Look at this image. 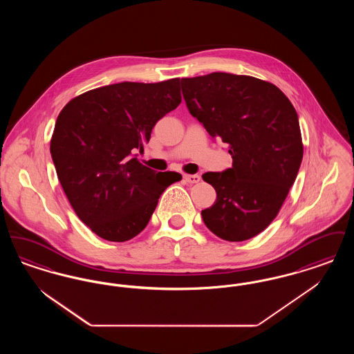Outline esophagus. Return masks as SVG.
Wrapping results in <instances>:
<instances>
[{"label":"esophagus","instance_id":"obj_1","mask_svg":"<svg viewBox=\"0 0 354 354\" xmlns=\"http://www.w3.org/2000/svg\"><path fill=\"white\" fill-rule=\"evenodd\" d=\"M185 180L187 183H198L201 180L199 175H185Z\"/></svg>","mask_w":354,"mask_h":354}]
</instances>
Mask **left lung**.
I'll return each mask as SVG.
<instances>
[{"label": "left lung", "instance_id": "left-lung-1", "mask_svg": "<svg viewBox=\"0 0 354 354\" xmlns=\"http://www.w3.org/2000/svg\"><path fill=\"white\" fill-rule=\"evenodd\" d=\"M187 109L211 138L225 143L232 167L205 172L216 202L202 211L207 228L227 241L264 231L279 214L303 160L299 117L274 84L211 73L182 78Z\"/></svg>", "mask_w": 354, "mask_h": 354}]
</instances>
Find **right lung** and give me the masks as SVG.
Returning a JSON list of instances; mask_svg holds the SVG:
<instances>
[{"instance_id":"1","label":"right lung","mask_w":354,"mask_h":354,"mask_svg":"<svg viewBox=\"0 0 354 354\" xmlns=\"http://www.w3.org/2000/svg\"><path fill=\"white\" fill-rule=\"evenodd\" d=\"M179 84L103 86L71 100L57 118L50 153L59 183L78 218L104 240L140 234L163 191L182 179L136 159L156 122L182 102Z\"/></svg>"}]
</instances>
